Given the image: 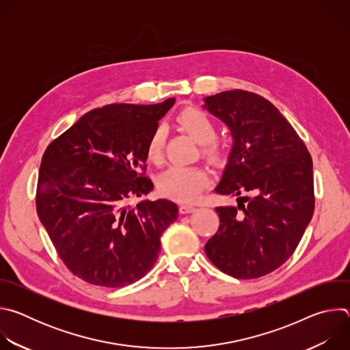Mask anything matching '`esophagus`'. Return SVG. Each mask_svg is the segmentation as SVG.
Returning <instances> with one entry per match:
<instances>
[{"label":"esophagus","instance_id":"34e87169","mask_svg":"<svg viewBox=\"0 0 350 350\" xmlns=\"http://www.w3.org/2000/svg\"><path fill=\"white\" fill-rule=\"evenodd\" d=\"M178 211H180V213H181V215H188V213L195 212V211H196V208H195L193 205H180Z\"/></svg>","mask_w":350,"mask_h":350}]
</instances>
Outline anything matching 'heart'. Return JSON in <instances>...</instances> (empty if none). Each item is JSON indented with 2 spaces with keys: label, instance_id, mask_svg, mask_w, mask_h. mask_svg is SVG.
Returning <instances> with one entry per match:
<instances>
[{
  "label": "heart",
  "instance_id": "obj_1",
  "mask_svg": "<svg viewBox=\"0 0 350 350\" xmlns=\"http://www.w3.org/2000/svg\"><path fill=\"white\" fill-rule=\"evenodd\" d=\"M178 123L191 137L204 145V154L212 161H220L224 155L220 144L215 141L216 126L213 120L202 111L187 108L177 116ZM166 139V127L157 126L146 142L148 159L159 163L163 158V146ZM209 184V174L198 166H170L158 177V188L165 195L178 202H192L202 193Z\"/></svg>",
  "mask_w": 350,
  "mask_h": 350
}]
</instances>
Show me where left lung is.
<instances>
[{
  "label": "left lung",
  "mask_w": 350,
  "mask_h": 350,
  "mask_svg": "<svg viewBox=\"0 0 350 350\" xmlns=\"http://www.w3.org/2000/svg\"><path fill=\"white\" fill-rule=\"evenodd\" d=\"M202 108L232 137L215 191L238 196L237 206L216 208L220 226L205 245L206 256L234 278L266 275L288 260L312 220L310 154L280 111L258 94L223 91L205 96Z\"/></svg>",
  "instance_id": "left-lung-1"
}]
</instances>
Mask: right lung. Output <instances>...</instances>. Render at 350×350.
<instances>
[{
  "instance_id": "right-lung-1",
  "label": "right lung",
  "mask_w": 350,
  "mask_h": 350,
  "mask_svg": "<svg viewBox=\"0 0 350 350\" xmlns=\"http://www.w3.org/2000/svg\"><path fill=\"white\" fill-rule=\"evenodd\" d=\"M174 103L92 109L45 149L37 215L68 269L90 284L122 288L142 278L178 217L169 199L127 205L154 189L138 172L149 135Z\"/></svg>"
}]
</instances>
